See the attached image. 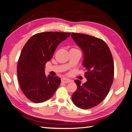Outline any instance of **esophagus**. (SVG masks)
<instances>
[{"label": "esophagus", "mask_w": 132, "mask_h": 132, "mask_svg": "<svg viewBox=\"0 0 132 132\" xmlns=\"http://www.w3.org/2000/svg\"><path fill=\"white\" fill-rule=\"evenodd\" d=\"M61 82L64 83H69V82H71V80L67 78H61Z\"/></svg>", "instance_id": "1"}]
</instances>
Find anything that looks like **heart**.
I'll return each instance as SVG.
<instances>
[{"instance_id": "1", "label": "heart", "mask_w": 132, "mask_h": 132, "mask_svg": "<svg viewBox=\"0 0 132 132\" xmlns=\"http://www.w3.org/2000/svg\"><path fill=\"white\" fill-rule=\"evenodd\" d=\"M72 49H75V48H72Z\"/></svg>"}]
</instances>
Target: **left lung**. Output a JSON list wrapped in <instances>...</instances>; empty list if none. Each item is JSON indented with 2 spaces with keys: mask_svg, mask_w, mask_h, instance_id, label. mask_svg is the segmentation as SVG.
Segmentation results:
<instances>
[{
  "mask_svg": "<svg viewBox=\"0 0 132 132\" xmlns=\"http://www.w3.org/2000/svg\"><path fill=\"white\" fill-rule=\"evenodd\" d=\"M71 37L83 53L82 65L87 81L75 80L77 89L72 101L82 109L97 106L106 98L112 84L114 65L112 54L106 42L89 35L72 33Z\"/></svg>",
  "mask_w": 132,
  "mask_h": 132,
  "instance_id": "1",
  "label": "left lung"
}]
</instances>
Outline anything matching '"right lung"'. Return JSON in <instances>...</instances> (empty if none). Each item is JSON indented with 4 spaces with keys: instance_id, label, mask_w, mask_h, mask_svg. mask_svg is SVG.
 Segmentation results:
<instances>
[{
    "instance_id": "right-lung-1",
    "label": "right lung",
    "mask_w": 132,
    "mask_h": 132,
    "mask_svg": "<svg viewBox=\"0 0 132 132\" xmlns=\"http://www.w3.org/2000/svg\"><path fill=\"white\" fill-rule=\"evenodd\" d=\"M70 33L43 32L32 36L23 47L17 64V77L23 93L34 103L50 99L60 85L59 77L45 75L46 63Z\"/></svg>"
}]
</instances>
